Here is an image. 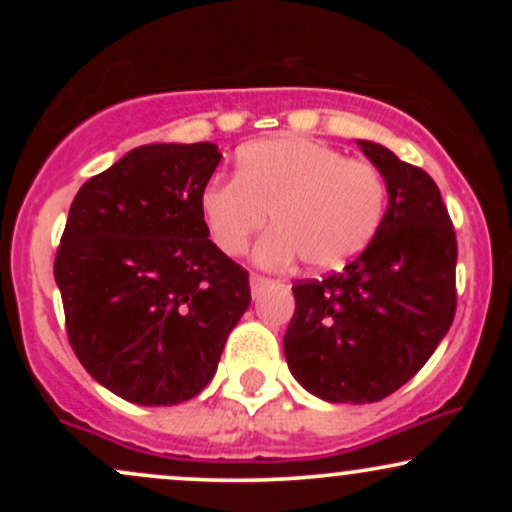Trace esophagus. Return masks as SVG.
<instances>
[{
	"label": "esophagus",
	"mask_w": 512,
	"mask_h": 512,
	"mask_svg": "<svg viewBox=\"0 0 512 512\" xmlns=\"http://www.w3.org/2000/svg\"><path fill=\"white\" fill-rule=\"evenodd\" d=\"M272 284V279H267V276H262V274H252L250 276V289H252V296H257V293H260L264 286H269Z\"/></svg>",
	"instance_id": "1"
}]
</instances>
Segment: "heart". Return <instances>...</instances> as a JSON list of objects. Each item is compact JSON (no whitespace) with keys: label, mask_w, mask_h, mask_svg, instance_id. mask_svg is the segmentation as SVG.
Instances as JSON below:
<instances>
[{"label":"heart","mask_w":512,"mask_h":512,"mask_svg":"<svg viewBox=\"0 0 512 512\" xmlns=\"http://www.w3.org/2000/svg\"><path fill=\"white\" fill-rule=\"evenodd\" d=\"M385 207L378 166L296 134L243 146L236 175L209 180L199 195L211 240L231 257L272 211L276 228L257 245V260L269 267L298 255L310 269L344 267L378 233Z\"/></svg>","instance_id":"1"}]
</instances>
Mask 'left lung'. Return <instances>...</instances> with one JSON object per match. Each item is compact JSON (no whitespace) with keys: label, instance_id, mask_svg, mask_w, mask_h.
Listing matches in <instances>:
<instances>
[{"label":"left lung","instance_id":"left-lung-1","mask_svg":"<svg viewBox=\"0 0 512 512\" xmlns=\"http://www.w3.org/2000/svg\"><path fill=\"white\" fill-rule=\"evenodd\" d=\"M358 146L385 175L390 207L342 272L293 284L284 337L298 383L334 404L380 402L409 383L457 308V238L438 185L385 146Z\"/></svg>","mask_w":512,"mask_h":512}]
</instances>
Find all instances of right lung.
Instances as JSON below:
<instances>
[{
  "instance_id": "1",
  "label": "right lung",
  "mask_w": 512,
  "mask_h": 512,
  "mask_svg": "<svg viewBox=\"0 0 512 512\" xmlns=\"http://www.w3.org/2000/svg\"><path fill=\"white\" fill-rule=\"evenodd\" d=\"M214 144H146L76 192L55 257L67 337L93 380L142 407L192 399L250 305L248 272L209 240Z\"/></svg>"
}]
</instances>
